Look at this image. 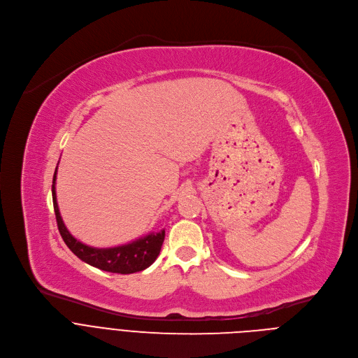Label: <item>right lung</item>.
Returning a JSON list of instances; mask_svg holds the SVG:
<instances>
[{"label":"right lung","mask_w":358,"mask_h":358,"mask_svg":"<svg viewBox=\"0 0 358 358\" xmlns=\"http://www.w3.org/2000/svg\"><path fill=\"white\" fill-rule=\"evenodd\" d=\"M57 170H58V166H57ZM57 170L52 181L54 182L52 201H54V210H55L58 229L66 246L80 261L101 271L129 275V273L144 271L157 259L162 250V245L164 242V236H166L164 229L160 232H150L148 235L138 238L130 243L115 246V248H93L78 241L65 227L59 213V207L57 202V191H55Z\"/></svg>","instance_id":"right-lung-1"}]
</instances>
